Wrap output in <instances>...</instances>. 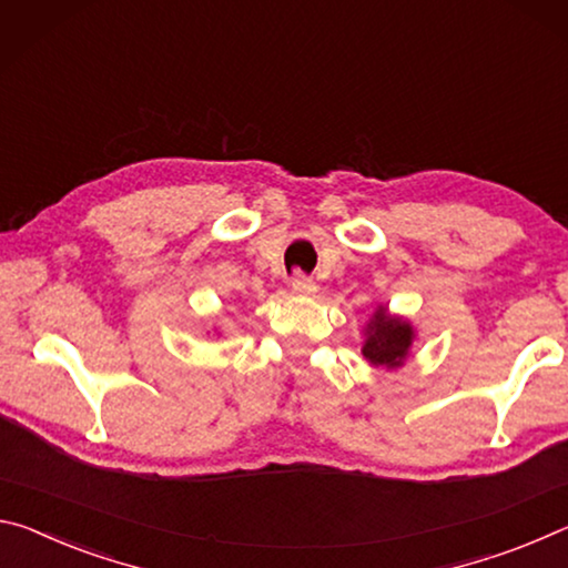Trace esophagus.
Masks as SVG:
<instances>
[{"mask_svg":"<svg viewBox=\"0 0 568 568\" xmlns=\"http://www.w3.org/2000/svg\"><path fill=\"white\" fill-rule=\"evenodd\" d=\"M290 286H292V294H296V296H314V294H317V284H314L312 278L304 276V274H296Z\"/></svg>","mask_w":568,"mask_h":568,"instance_id":"34e87169","label":"esophagus"}]
</instances>
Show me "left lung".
I'll return each instance as SVG.
<instances>
[{"mask_svg": "<svg viewBox=\"0 0 568 568\" xmlns=\"http://www.w3.org/2000/svg\"><path fill=\"white\" fill-rule=\"evenodd\" d=\"M365 342H362V357H365L372 367L383 369H399L410 357L413 342H415V327L407 317L393 314L385 304H377L372 317L365 324Z\"/></svg>", "mask_w": 568, "mask_h": 568, "instance_id": "8db88e82", "label": "left lung"}]
</instances>
